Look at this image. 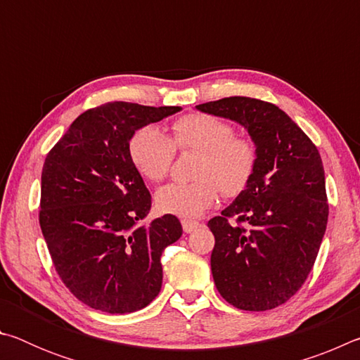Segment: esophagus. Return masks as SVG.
Instances as JSON below:
<instances>
[{
    "instance_id": "34e87169",
    "label": "esophagus",
    "mask_w": 360,
    "mask_h": 360,
    "mask_svg": "<svg viewBox=\"0 0 360 360\" xmlns=\"http://www.w3.org/2000/svg\"><path fill=\"white\" fill-rule=\"evenodd\" d=\"M198 227H200V224L195 221H187V219L182 221V229H184L186 233H192V231H195Z\"/></svg>"
}]
</instances>
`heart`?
Returning a JSON list of instances; mask_svg holds the SVG:
<instances>
[{"label":"heart","instance_id":"obj_1","mask_svg":"<svg viewBox=\"0 0 360 360\" xmlns=\"http://www.w3.org/2000/svg\"><path fill=\"white\" fill-rule=\"evenodd\" d=\"M174 146L181 150L202 152L197 172L198 181L172 182L155 195L157 208L165 214L184 219L202 216L219 198V187L229 197L245 191L251 181L257 152L245 138H235L229 122L210 114H188L174 122L173 138L154 125L133 135L129 152L133 165L146 179H165L174 158Z\"/></svg>","mask_w":360,"mask_h":360}]
</instances>
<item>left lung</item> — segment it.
<instances>
[{"label": "left lung", "instance_id": "1", "mask_svg": "<svg viewBox=\"0 0 360 360\" xmlns=\"http://www.w3.org/2000/svg\"><path fill=\"white\" fill-rule=\"evenodd\" d=\"M195 108L236 122L257 152L245 191L208 222L216 240V288L245 311L276 308L302 288L326 233L328 205L319 152L271 103L230 96Z\"/></svg>", "mask_w": 360, "mask_h": 360}]
</instances>
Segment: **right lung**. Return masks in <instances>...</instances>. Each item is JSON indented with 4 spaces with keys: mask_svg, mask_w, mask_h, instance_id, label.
Returning <instances> with one entry per match:
<instances>
[{
    "mask_svg": "<svg viewBox=\"0 0 360 360\" xmlns=\"http://www.w3.org/2000/svg\"><path fill=\"white\" fill-rule=\"evenodd\" d=\"M181 109L106 103L79 115L46 157L42 235L62 281L90 308L135 313L162 289V252L182 227L173 214L139 224L152 202L129 146L136 130Z\"/></svg>",
    "mask_w": 360,
    "mask_h": 360,
    "instance_id": "obj_1",
    "label": "right lung"
}]
</instances>
